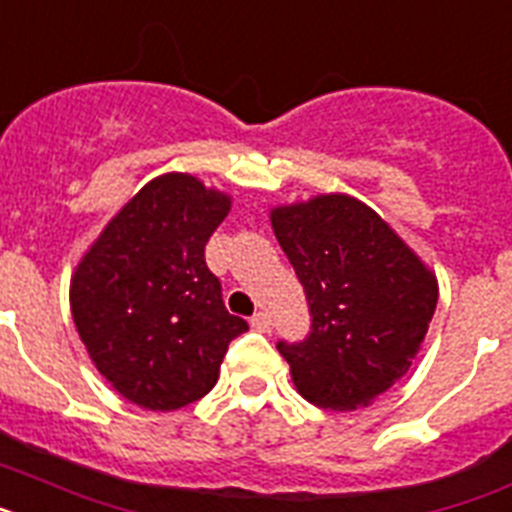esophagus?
Listing matches in <instances>:
<instances>
[{
  "label": "esophagus",
  "mask_w": 512,
  "mask_h": 512,
  "mask_svg": "<svg viewBox=\"0 0 512 512\" xmlns=\"http://www.w3.org/2000/svg\"><path fill=\"white\" fill-rule=\"evenodd\" d=\"M249 325H252L255 330H260V333H270V317L265 315V312H257V315H252Z\"/></svg>",
  "instance_id": "esophagus-1"
}]
</instances>
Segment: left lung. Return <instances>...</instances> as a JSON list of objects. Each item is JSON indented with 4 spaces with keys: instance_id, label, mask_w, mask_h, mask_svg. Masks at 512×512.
Listing matches in <instances>:
<instances>
[{
    "instance_id": "left-lung-1",
    "label": "left lung",
    "mask_w": 512,
    "mask_h": 512,
    "mask_svg": "<svg viewBox=\"0 0 512 512\" xmlns=\"http://www.w3.org/2000/svg\"><path fill=\"white\" fill-rule=\"evenodd\" d=\"M270 223L312 315L304 341H278L296 390L320 409L369 406L422 349L437 307L435 273L351 195L281 205Z\"/></svg>"
}]
</instances>
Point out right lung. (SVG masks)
<instances>
[{
    "label": "right lung",
    "instance_id": "right-lung-1",
    "mask_svg": "<svg viewBox=\"0 0 512 512\" xmlns=\"http://www.w3.org/2000/svg\"><path fill=\"white\" fill-rule=\"evenodd\" d=\"M231 197L197 176L163 174L106 223L72 273V320L111 388L150 411H176L218 380L249 328L231 315L205 244Z\"/></svg>",
    "mask_w": 512,
    "mask_h": 512
}]
</instances>
